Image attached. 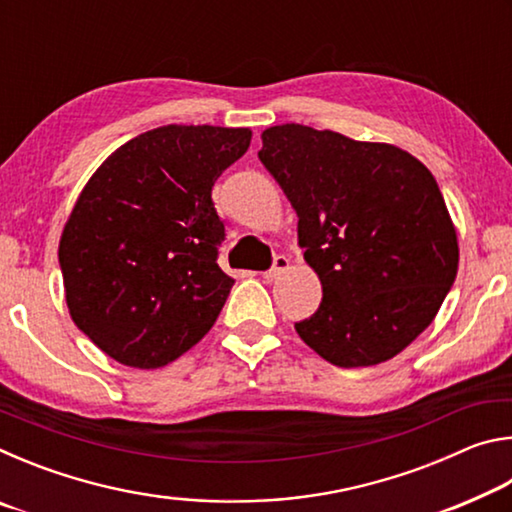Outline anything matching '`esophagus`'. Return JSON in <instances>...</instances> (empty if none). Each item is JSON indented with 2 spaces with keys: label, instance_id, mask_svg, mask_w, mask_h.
Here are the masks:
<instances>
[{
  "label": "esophagus",
  "instance_id": "esophagus-1",
  "mask_svg": "<svg viewBox=\"0 0 512 512\" xmlns=\"http://www.w3.org/2000/svg\"><path fill=\"white\" fill-rule=\"evenodd\" d=\"M289 268V257H284V255H277L275 259H273V266L268 268V271L264 273V277L268 282H273L275 277H280L284 271H287Z\"/></svg>",
  "mask_w": 512,
  "mask_h": 512
}]
</instances>
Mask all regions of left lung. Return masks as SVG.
Returning a JSON list of instances; mask_svg holds the SVG:
<instances>
[{"mask_svg":"<svg viewBox=\"0 0 512 512\" xmlns=\"http://www.w3.org/2000/svg\"><path fill=\"white\" fill-rule=\"evenodd\" d=\"M259 160L298 214V244L323 284L296 323L339 368L377 366L436 318L458 271V241L436 178L393 144L282 124Z\"/></svg>","mask_w":512,"mask_h":512,"instance_id":"left-lung-1","label":"left lung"}]
</instances>
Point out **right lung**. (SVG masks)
<instances>
[{
	"label": "right lung",
	"instance_id": "1",
	"mask_svg": "<svg viewBox=\"0 0 512 512\" xmlns=\"http://www.w3.org/2000/svg\"><path fill=\"white\" fill-rule=\"evenodd\" d=\"M248 128L160 126L108 155L58 246L69 316L131 368H162L203 339L232 289L212 187L248 151Z\"/></svg>",
	"mask_w": 512,
	"mask_h": 512
}]
</instances>
